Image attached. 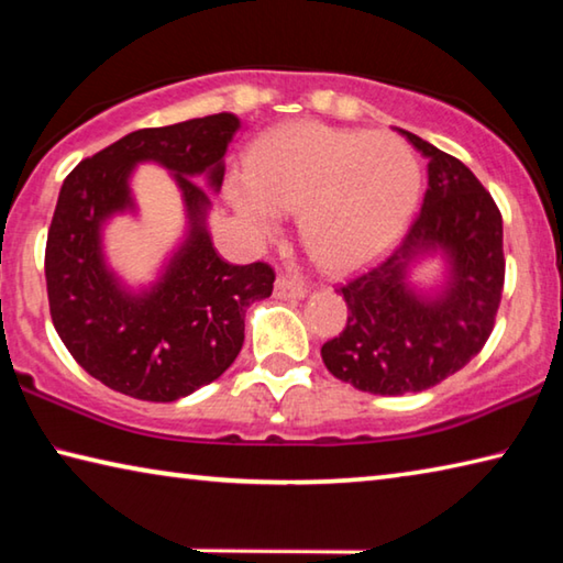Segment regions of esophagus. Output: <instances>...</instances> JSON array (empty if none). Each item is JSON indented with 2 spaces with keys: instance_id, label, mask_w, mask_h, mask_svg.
Wrapping results in <instances>:
<instances>
[{
  "instance_id": "esophagus-1",
  "label": "esophagus",
  "mask_w": 563,
  "mask_h": 563,
  "mask_svg": "<svg viewBox=\"0 0 563 563\" xmlns=\"http://www.w3.org/2000/svg\"><path fill=\"white\" fill-rule=\"evenodd\" d=\"M275 295L278 298H302L305 295V283L300 278H295V275L283 273L278 275V280H275Z\"/></svg>"
}]
</instances>
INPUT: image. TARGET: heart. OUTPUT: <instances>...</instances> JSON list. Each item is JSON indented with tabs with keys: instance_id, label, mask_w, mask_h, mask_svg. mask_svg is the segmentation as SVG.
<instances>
[{
	"instance_id": "obj_1",
	"label": "heart",
	"mask_w": 563,
	"mask_h": 563,
	"mask_svg": "<svg viewBox=\"0 0 563 563\" xmlns=\"http://www.w3.org/2000/svg\"><path fill=\"white\" fill-rule=\"evenodd\" d=\"M419 196V164L393 133L320 121L280 126L258 141L231 201L247 223L273 231L275 208L300 211L302 241L330 271L379 255L402 231Z\"/></svg>"
}]
</instances>
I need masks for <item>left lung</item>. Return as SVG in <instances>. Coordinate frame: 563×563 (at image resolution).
Here are the masks:
<instances>
[{
    "instance_id": "obj_1",
    "label": "left lung",
    "mask_w": 563,
    "mask_h": 563,
    "mask_svg": "<svg viewBox=\"0 0 563 563\" xmlns=\"http://www.w3.org/2000/svg\"><path fill=\"white\" fill-rule=\"evenodd\" d=\"M430 158V186L407 233L385 261L340 285L347 322L322 345L325 367L373 395L422 393L479 355L497 320L504 290L501 213L460 158L402 131ZM444 250L453 283L442 299L419 301L404 271L419 254Z\"/></svg>"
}]
</instances>
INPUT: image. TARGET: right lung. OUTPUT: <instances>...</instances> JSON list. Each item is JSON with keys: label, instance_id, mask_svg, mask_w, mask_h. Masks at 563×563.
Instances as JSON below:
<instances>
[{"label": "right lung", "instance_id": "right-lung-1", "mask_svg": "<svg viewBox=\"0 0 563 563\" xmlns=\"http://www.w3.org/2000/svg\"><path fill=\"white\" fill-rule=\"evenodd\" d=\"M241 121L233 113L139 129L64 178L46 235L49 312L71 357L121 395L174 402L221 377L245 340V310L273 292L268 263L233 265L206 233V190L190 176L223 184V156ZM139 159L175 170L191 216V235L157 288L123 294L100 261L98 228L130 205L128 176Z\"/></svg>", "mask_w": 563, "mask_h": 563}]
</instances>
